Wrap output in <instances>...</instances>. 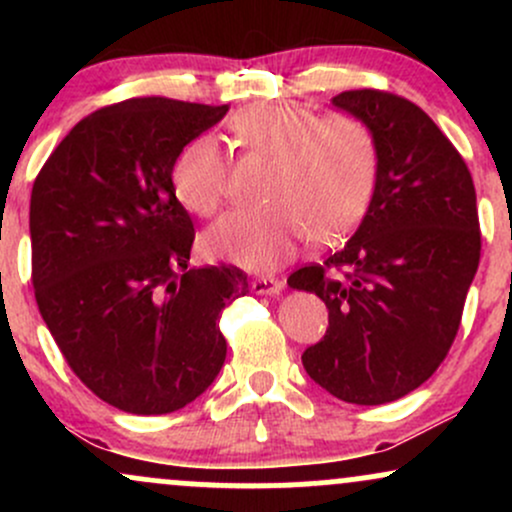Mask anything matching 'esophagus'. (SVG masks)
I'll return each mask as SVG.
<instances>
[{"label": "esophagus", "mask_w": 512, "mask_h": 512, "mask_svg": "<svg viewBox=\"0 0 512 512\" xmlns=\"http://www.w3.org/2000/svg\"><path fill=\"white\" fill-rule=\"evenodd\" d=\"M252 291L257 296H279L284 291V281L276 279V276H260V279L252 281Z\"/></svg>", "instance_id": "esophagus-1"}]
</instances>
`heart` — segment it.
<instances>
[{"mask_svg":"<svg viewBox=\"0 0 512 512\" xmlns=\"http://www.w3.org/2000/svg\"><path fill=\"white\" fill-rule=\"evenodd\" d=\"M245 154L272 158L267 207L233 211L204 236L214 255L248 269H276L301 243L342 240L366 214L378 178V146L358 117H317L298 103H255L231 120ZM173 192L185 209L214 216L226 204L228 166L216 139L199 137L175 158Z\"/></svg>","mask_w":512,"mask_h":512,"instance_id":"b5f03b06","label":"heart"}]
</instances>
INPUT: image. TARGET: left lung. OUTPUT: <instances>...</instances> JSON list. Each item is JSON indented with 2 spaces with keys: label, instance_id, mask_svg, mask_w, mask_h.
<instances>
[{
  "label": "left lung",
  "instance_id": "left-lung-1",
  "mask_svg": "<svg viewBox=\"0 0 512 512\" xmlns=\"http://www.w3.org/2000/svg\"><path fill=\"white\" fill-rule=\"evenodd\" d=\"M332 105L373 132L378 178L349 243L325 267L293 272L289 286L330 310L327 334L303 354L305 373L337 399L370 407L409 395L450 351L479 267L477 192L419 105L373 88L339 93Z\"/></svg>",
  "mask_w": 512,
  "mask_h": 512
}]
</instances>
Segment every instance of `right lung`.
<instances>
[{
  "label": "right lung",
  "mask_w": 512,
  "mask_h": 512,
  "mask_svg": "<svg viewBox=\"0 0 512 512\" xmlns=\"http://www.w3.org/2000/svg\"><path fill=\"white\" fill-rule=\"evenodd\" d=\"M228 105L129 98L91 113L31 192L38 310L93 395L139 416L195 402L226 361L221 310L250 293L238 267L190 269L195 228L175 158Z\"/></svg>",
  "instance_id": "obj_1"
}]
</instances>
